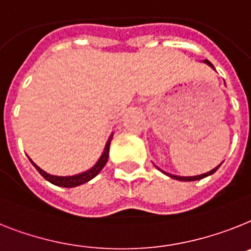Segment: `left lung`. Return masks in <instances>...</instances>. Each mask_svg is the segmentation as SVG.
<instances>
[{"label":"left lung","mask_w":251,"mask_h":251,"mask_svg":"<svg viewBox=\"0 0 251 251\" xmlns=\"http://www.w3.org/2000/svg\"><path fill=\"white\" fill-rule=\"evenodd\" d=\"M204 62H205V64H207V65H209V66L212 67V69H213V70H214V66H213V65H212V64H210L209 61H208V60H204ZM220 166H221V165H220ZM220 166H217L216 168H213V170H210V171L207 172V174L198 175V176H189V177H186V176H176V175L167 174V172H165V171H162V172H163V174L167 175V176H170V177L175 178V180H180V181H195V180H201V178L207 177V176H209V175H213L214 172H216L217 170H218V167H220Z\"/></svg>","instance_id":"8db88e82"}]
</instances>
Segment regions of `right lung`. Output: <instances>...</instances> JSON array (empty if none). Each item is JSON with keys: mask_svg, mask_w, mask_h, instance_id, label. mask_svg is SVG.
Here are the masks:
<instances>
[{"mask_svg": "<svg viewBox=\"0 0 251 251\" xmlns=\"http://www.w3.org/2000/svg\"><path fill=\"white\" fill-rule=\"evenodd\" d=\"M112 136L113 134L108 138L106 143V147H104V151H103L102 155L100 158L97 161L96 165L93 166L92 168H89L88 171L85 172H81V174H77V175H74V176H54V175H50L47 174L46 171H43L42 168L38 167L35 165L34 162L31 161L30 158V162L33 163L35 168H37V171L43 176L44 178L47 181H50V184L56 185V186H61V187H75V186H79V185H83L88 181H90L92 178H94L97 175L100 174L102 171V168L106 166L107 161H108V153H109V144H111V140H112Z\"/></svg>", "mask_w": 251, "mask_h": 251, "instance_id": "obj_1", "label": "right lung"}]
</instances>
